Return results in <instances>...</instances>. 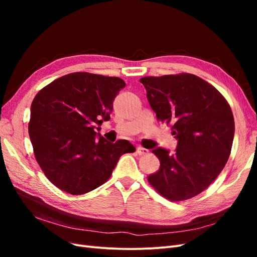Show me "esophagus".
Listing matches in <instances>:
<instances>
[{
    "instance_id": "34e87169",
    "label": "esophagus",
    "mask_w": 257,
    "mask_h": 257,
    "mask_svg": "<svg viewBox=\"0 0 257 257\" xmlns=\"http://www.w3.org/2000/svg\"><path fill=\"white\" fill-rule=\"evenodd\" d=\"M136 152L138 153V155H144V154H147L148 152H149V150L145 149V148H143V147H137Z\"/></svg>"
}]
</instances>
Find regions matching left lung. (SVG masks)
<instances>
[{
  "label": "left lung",
  "mask_w": 257,
  "mask_h": 257,
  "mask_svg": "<svg viewBox=\"0 0 257 257\" xmlns=\"http://www.w3.org/2000/svg\"><path fill=\"white\" fill-rule=\"evenodd\" d=\"M147 98L157 118L172 124L174 153L152 150L160 169L148 181L165 198L196 196L220 175L229 158L235 121L227 100L211 84L192 74L144 77Z\"/></svg>",
  "instance_id": "left-lung-1"
}]
</instances>
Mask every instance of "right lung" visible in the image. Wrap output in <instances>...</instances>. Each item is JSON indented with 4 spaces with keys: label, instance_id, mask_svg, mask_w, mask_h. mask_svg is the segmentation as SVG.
<instances>
[{
    "label": "right lung",
    "instance_id": "add662e5",
    "mask_svg": "<svg viewBox=\"0 0 257 257\" xmlns=\"http://www.w3.org/2000/svg\"><path fill=\"white\" fill-rule=\"evenodd\" d=\"M124 87L118 77L72 73L34 97L29 136L38 165L60 190L81 195L98 188L110 178L121 155L135 151L128 141L111 144L99 133Z\"/></svg>",
    "mask_w": 257,
    "mask_h": 257
}]
</instances>
